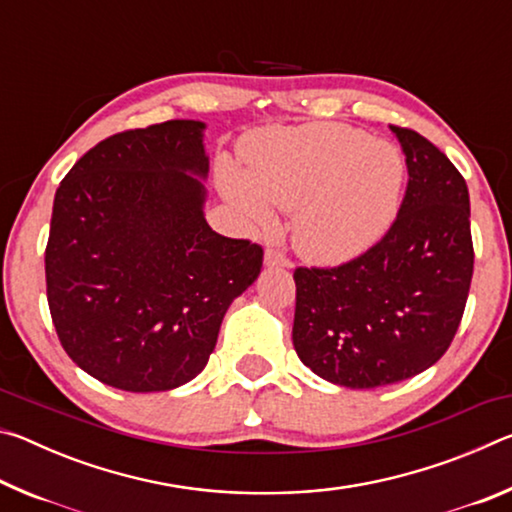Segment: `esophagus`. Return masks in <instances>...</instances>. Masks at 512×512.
<instances>
[{
  "mask_svg": "<svg viewBox=\"0 0 512 512\" xmlns=\"http://www.w3.org/2000/svg\"><path fill=\"white\" fill-rule=\"evenodd\" d=\"M264 264L268 266V268H289L291 266V262L287 257H284L280 250H275V248H268L266 253H264Z\"/></svg>",
  "mask_w": 512,
  "mask_h": 512,
  "instance_id": "34e87169",
  "label": "esophagus"
}]
</instances>
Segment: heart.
Listing matches in <instances>:
<instances>
[{
	"mask_svg": "<svg viewBox=\"0 0 512 512\" xmlns=\"http://www.w3.org/2000/svg\"><path fill=\"white\" fill-rule=\"evenodd\" d=\"M244 171L221 169V189L259 230L271 205L296 210L293 246L314 264H343L386 235L402 201L404 155L343 124L268 128L241 144Z\"/></svg>",
	"mask_w": 512,
	"mask_h": 512,
	"instance_id": "1",
	"label": "heart"
}]
</instances>
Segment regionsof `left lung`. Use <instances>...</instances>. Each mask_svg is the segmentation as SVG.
<instances>
[{
  "instance_id": "obj_1",
  "label": "left lung",
  "mask_w": 512,
  "mask_h": 512,
  "mask_svg": "<svg viewBox=\"0 0 512 512\" xmlns=\"http://www.w3.org/2000/svg\"><path fill=\"white\" fill-rule=\"evenodd\" d=\"M391 131L409 169L391 230L348 264L293 273V348L345 388L397 384L431 368L461 325L474 271L463 176L427 137Z\"/></svg>"
}]
</instances>
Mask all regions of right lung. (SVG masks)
<instances>
[{"label": "right lung", "instance_id": "add662e5", "mask_svg": "<svg viewBox=\"0 0 512 512\" xmlns=\"http://www.w3.org/2000/svg\"><path fill=\"white\" fill-rule=\"evenodd\" d=\"M203 121L99 142L56 189L45 250L56 334L76 366L128 393L171 391L207 366L262 246L205 221Z\"/></svg>", "mask_w": 512, "mask_h": 512}]
</instances>
